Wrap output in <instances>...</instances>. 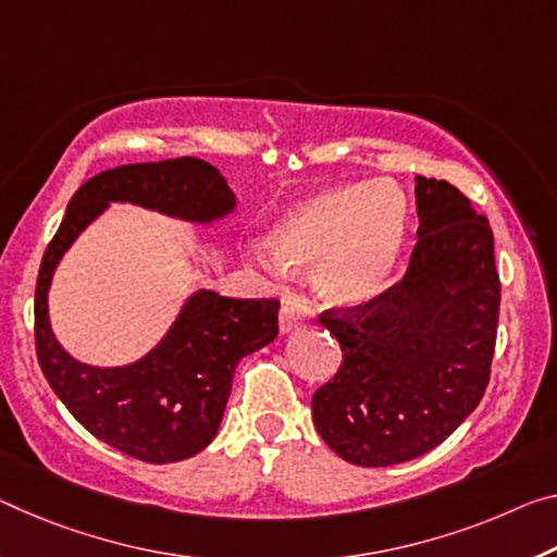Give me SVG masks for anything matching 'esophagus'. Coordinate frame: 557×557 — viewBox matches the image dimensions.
Returning <instances> with one entry per match:
<instances>
[{
  "instance_id": "esophagus-1",
  "label": "esophagus",
  "mask_w": 557,
  "mask_h": 557,
  "mask_svg": "<svg viewBox=\"0 0 557 557\" xmlns=\"http://www.w3.org/2000/svg\"><path fill=\"white\" fill-rule=\"evenodd\" d=\"M305 320H307L305 307H299V305H285V307H282V310H280V332H282V334L293 332V330H297V326H302Z\"/></svg>"
}]
</instances>
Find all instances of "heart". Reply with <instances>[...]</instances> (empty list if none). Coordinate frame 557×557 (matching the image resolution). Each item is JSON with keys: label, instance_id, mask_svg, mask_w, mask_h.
Masks as SVG:
<instances>
[{"label": "heart", "instance_id": "heart-1", "mask_svg": "<svg viewBox=\"0 0 557 557\" xmlns=\"http://www.w3.org/2000/svg\"><path fill=\"white\" fill-rule=\"evenodd\" d=\"M409 206L392 181L330 185L302 198L277 220L262 262L272 275L314 270L326 302L359 307L389 287L401 260Z\"/></svg>", "mask_w": 557, "mask_h": 557}]
</instances>
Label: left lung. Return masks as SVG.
Returning a JSON list of instances; mask_svg holds the SVG:
<instances>
[{
  "label": "left lung",
  "mask_w": 557,
  "mask_h": 557,
  "mask_svg": "<svg viewBox=\"0 0 557 557\" xmlns=\"http://www.w3.org/2000/svg\"><path fill=\"white\" fill-rule=\"evenodd\" d=\"M419 231L406 275L372 302L326 310L339 372L312 396L324 444L355 466L436 448L483 399L500 307L488 220L451 183L417 175Z\"/></svg>",
  "instance_id": "obj_1"
}]
</instances>
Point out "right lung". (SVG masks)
Here are the masks:
<instances>
[{"label": "right lung", "instance_id": "right-lung-1", "mask_svg": "<svg viewBox=\"0 0 557 557\" xmlns=\"http://www.w3.org/2000/svg\"><path fill=\"white\" fill-rule=\"evenodd\" d=\"M109 202L213 223L233 213L235 196L218 168L200 158L111 168L74 193L39 268L34 339L51 389L103 444L146 463H175L215 438L237 361L277 337L280 302L198 289L146 357L126 367L82 364L51 332L49 285L64 252Z\"/></svg>", "mask_w": 557, "mask_h": 557}]
</instances>
